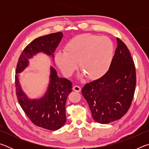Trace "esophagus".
Masks as SVG:
<instances>
[{
    "instance_id": "obj_1",
    "label": "esophagus",
    "mask_w": 149,
    "mask_h": 149,
    "mask_svg": "<svg viewBox=\"0 0 149 149\" xmlns=\"http://www.w3.org/2000/svg\"><path fill=\"white\" fill-rule=\"evenodd\" d=\"M73 90H74V91H76V92H80L81 87L79 86H77V85H75V86L73 87Z\"/></svg>"
}]
</instances>
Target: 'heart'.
I'll return each instance as SVG.
<instances>
[{"label":"heart","mask_w":149,"mask_h":149,"mask_svg":"<svg viewBox=\"0 0 149 149\" xmlns=\"http://www.w3.org/2000/svg\"><path fill=\"white\" fill-rule=\"evenodd\" d=\"M64 50L55 54V61L65 76L70 77L79 62V68L84 72L81 75L95 80L104 76L109 70L114 47L107 37L85 33L70 39Z\"/></svg>","instance_id":"obj_1"}]
</instances>
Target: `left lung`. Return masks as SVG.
I'll use <instances>...</instances> for the list:
<instances>
[{
	"instance_id": "left-lung-1",
	"label": "left lung",
	"mask_w": 149,
	"mask_h": 149,
	"mask_svg": "<svg viewBox=\"0 0 149 149\" xmlns=\"http://www.w3.org/2000/svg\"><path fill=\"white\" fill-rule=\"evenodd\" d=\"M109 70L100 79L87 84L81 93L93 118L100 123L120 120L132 104L136 85L134 62L129 49L119 38Z\"/></svg>"
}]
</instances>
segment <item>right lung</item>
<instances>
[{
  "instance_id": "obj_1",
  "label": "right lung",
  "mask_w": 149,
  "mask_h": 149,
  "mask_svg": "<svg viewBox=\"0 0 149 149\" xmlns=\"http://www.w3.org/2000/svg\"><path fill=\"white\" fill-rule=\"evenodd\" d=\"M63 37L62 32L54 33L34 39L25 48L20 55L16 67V74L28 66L29 59L40 52L52 56ZM16 91L19 104L27 117L35 125L44 129L56 131L66 122L65 102L72 91V84L68 79L59 77L53 67H50L49 83L45 95L31 99L22 89L19 75L15 77Z\"/></svg>"
}]
</instances>
